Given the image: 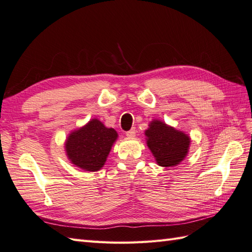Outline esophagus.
<instances>
[{"mask_svg":"<svg viewBox=\"0 0 252 252\" xmlns=\"http://www.w3.org/2000/svg\"><path fill=\"white\" fill-rule=\"evenodd\" d=\"M126 135L127 137H134L135 136V130H134V128H131L130 131H127L126 133Z\"/></svg>","mask_w":252,"mask_h":252,"instance_id":"esophagus-1","label":"esophagus"}]
</instances>
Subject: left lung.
I'll return each instance as SVG.
<instances>
[{"instance_id":"8db88e82","label":"left lung","mask_w":252,"mask_h":252,"mask_svg":"<svg viewBox=\"0 0 252 252\" xmlns=\"http://www.w3.org/2000/svg\"><path fill=\"white\" fill-rule=\"evenodd\" d=\"M145 134L147 145L159 166H177L188 156L190 144L189 135L165 122L153 120Z\"/></svg>"}]
</instances>
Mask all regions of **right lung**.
<instances>
[{"label":"right lung","instance_id":"add662e5","mask_svg":"<svg viewBox=\"0 0 252 252\" xmlns=\"http://www.w3.org/2000/svg\"><path fill=\"white\" fill-rule=\"evenodd\" d=\"M117 137L114 128L106 127L94 118L69 134L64 149L69 160L76 167L86 171H98L105 164Z\"/></svg>","mask_w":252,"mask_h":252}]
</instances>
